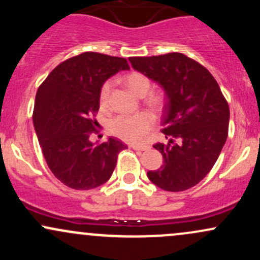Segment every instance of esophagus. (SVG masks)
<instances>
[{"label": "esophagus", "instance_id": "esophagus-1", "mask_svg": "<svg viewBox=\"0 0 260 260\" xmlns=\"http://www.w3.org/2000/svg\"><path fill=\"white\" fill-rule=\"evenodd\" d=\"M134 150H138V151H143V150H147L149 149L148 145H133L132 147Z\"/></svg>", "mask_w": 260, "mask_h": 260}]
</instances>
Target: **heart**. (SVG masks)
<instances>
[{
  "label": "heart",
  "instance_id": "1",
  "mask_svg": "<svg viewBox=\"0 0 260 260\" xmlns=\"http://www.w3.org/2000/svg\"><path fill=\"white\" fill-rule=\"evenodd\" d=\"M124 84L137 96H145L151 89V80L140 72H131L124 77ZM111 82L107 80L100 89V105L106 106L109 101ZM148 94V93H147ZM165 94L162 91H151L145 98V104L151 109L160 111L165 105ZM155 120L149 112H138L136 115H118L109 123L110 133L128 143H139L153 129Z\"/></svg>",
  "mask_w": 260,
  "mask_h": 260
}]
</instances>
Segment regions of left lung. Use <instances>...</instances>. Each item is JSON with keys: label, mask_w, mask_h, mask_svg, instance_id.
Listing matches in <instances>:
<instances>
[{"label": "left lung", "mask_w": 260, "mask_h": 260, "mask_svg": "<svg viewBox=\"0 0 260 260\" xmlns=\"http://www.w3.org/2000/svg\"><path fill=\"white\" fill-rule=\"evenodd\" d=\"M129 62L166 92L161 132L169 143L153 145L164 165L148 171L149 180L169 192L189 189L213 169L228 139V101L207 68L181 52L129 57Z\"/></svg>", "instance_id": "obj_1"}]
</instances>
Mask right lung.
<instances>
[{
	"mask_svg": "<svg viewBox=\"0 0 260 260\" xmlns=\"http://www.w3.org/2000/svg\"><path fill=\"white\" fill-rule=\"evenodd\" d=\"M129 70L126 58L83 52L61 62L39 86L32 112L35 132L47 166L73 189L88 190L109 181L126 144L109 138L92 144L100 89L106 79Z\"/></svg>",
	"mask_w": 260,
	"mask_h": 260,
	"instance_id": "add662e5",
	"label": "right lung"
}]
</instances>
